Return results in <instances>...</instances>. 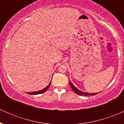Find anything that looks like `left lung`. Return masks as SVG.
I'll return each mask as SVG.
<instances>
[{
    "instance_id": "8db88e82",
    "label": "left lung",
    "mask_w": 124,
    "mask_h": 124,
    "mask_svg": "<svg viewBox=\"0 0 124 124\" xmlns=\"http://www.w3.org/2000/svg\"><path fill=\"white\" fill-rule=\"evenodd\" d=\"M69 84H70L71 88H72V90H73L74 91V92H75V93H76L77 94H78V95H80V96H94V95H96V94H98L97 93H86V92H82V91L78 90L76 87H75L73 85H72V83H71L70 81H69Z\"/></svg>"
}]
</instances>
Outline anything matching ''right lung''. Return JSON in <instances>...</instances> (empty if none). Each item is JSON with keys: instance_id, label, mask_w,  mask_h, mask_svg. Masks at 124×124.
Instances as JSON below:
<instances>
[{"instance_id": "add662e5", "label": "right lung", "mask_w": 124, "mask_h": 124, "mask_svg": "<svg viewBox=\"0 0 124 124\" xmlns=\"http://www.w3.org/2000/svg\"><path fill=\"white\" fill-rule=\"evenodd\" d=\"M51 83V81L50 83H49V85H48V86L44 88V89L38 91V92H31V93H28V94H33V95H35V94H39L43 93H44V92H45L46 90H47V89H48V88H49V87L50 86Z\"/></svg>"}]
</instances>
